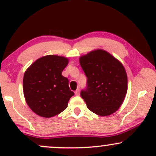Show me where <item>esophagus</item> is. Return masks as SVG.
Returning <instances> with one entry per match:
<instances>
[{
	"mask_svg": "<svg viewBox=\"0 0 156 156\" xmlns=\"http://www.w3.org/2000/svg\"><path fill=\"white\" fill-rule=\"evenodd\" d=\"M75 94H76V95H79V94H80V90H79V89H77L76 92H75Z\"/></svg>",
	"mask_w": 156,
	"mask_h": 156,
	"instance_id": "34e87169",
	"label": "esophagus"
}]
</instances>
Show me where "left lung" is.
Instances as JSON below:
<instances>
[{
  "mask_svg": "<svg viewBox=\"0 0 156 156\" xmlns=\"http://www.w3.org/2000/svg\"><path fill=\"white\" fill-rule=\"evenodd\" d=\"M80 64L87 78V87L80 92L87 108L102 117L117 112L128 91L122 64L103 50L81 56Z\"/></svg>",
  "mask_w": 156,
  "mask_h": 156,
  "instance_id": "left-lung-1",
  "label": "left lung"
}]
</instances>
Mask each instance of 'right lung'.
Instances as JSON below:
<instances>
[{
  "label": "right lung",
  "mask_w": 156,
  "mask_h": 156,
  "mask_svg": "<svg viewBox=\"0 0 156 156\" xmlns=\"http://www.w3.org/2000/svg\"><path fill=\"white\" fill-rule=\"evenodd\" d=\"M68 64L63 56L42 57L28 68L23 77V93L27 104L34 112L43 117H52L67 108L74 92L69 80L62 76Z\"/></svg>",
  "instance_id": "1"
}]
</instances>
